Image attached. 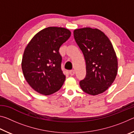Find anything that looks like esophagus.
<instances>
[{
    "instance_id": "esophagus-1",
    "label": "esophagus",
    "mask_w": 134,
    "mask_h": 134,
    "mask_svg": "<svg viewBox=\"0 0 134 134\" xmlns=\"http://www.w3.org/2000/svg\"><path fill=\"white\" fill-rule=\"evenodd\" d=\"M69 73H70V74L71 76H73L74 74V73H75V71H74V70H70V71H69Z\"/></svg>"
}]
</instances>
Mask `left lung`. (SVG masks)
Segmentation results:
<instances>
[{
	"label": "left lung",
	"mask_w": 134,
	"mask_h": 134,
	"mask_svg": "<svg viewBox=\"0 0 134 134\" xmlns=\"http://www.w3.org/2000/svg\"><path fill=\"white\" fill-rule=\"evenodd\" d=\"M73 33L86 64V75L80 81V87L93 96L102 93L112 85L118 72V60L112 43L96 28L77 29Z\"/></svg>",
	"instance_id": "1"
}]
</instances>
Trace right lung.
<instances>
[{
	"mask_svg": "<svg viewBox=\"0 0 134 134\" xmlns=\"http://www.w3.org/2000/svg\"><path fill=\"white\" fill-rule=\"evenodd\" d=\"M71 36L69 29L48 27L38 32L25 49L22 69L29 86L39 93L49 95L60 89L65 80L61 68L62 45Z\"/></svg>",
	"mask_w": 134,
	"mask_h": 134,
	"instance_id": "1",
	"label": "right lung"
}]
</instances>
